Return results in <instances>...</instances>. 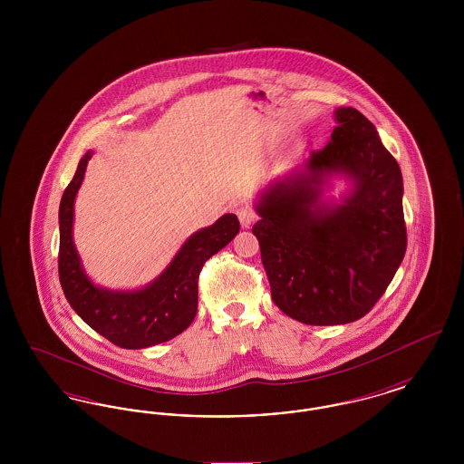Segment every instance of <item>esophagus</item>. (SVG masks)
<instances>
[{"label":"esophagus","instance_id":"obj_1","mask_svg":"<svg viewBox=\"0 0 464 464\" xmlns=\"http://www.w3.org/2000/svg\"><path fill=\"white\" fill-rule=\"evenodd\" d=\"M238 219H240V224H242V227H250L254 222H256V219H257V214H256V210L254 208H250V207H240L238 208Z\"/></svg>","mask_w":464,"mask_h":464}]
</instances>
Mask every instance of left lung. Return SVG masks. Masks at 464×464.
<instances>
[{"label": "left lung", "mask_w": 464, "mask_h": 464, "mask_svg": "<svg viewBox=\"0 0 464 464\" xmlns=\"http://www.w3.org/2000/svg\"><path fill=\"white\" fill-rule=\"evenodd\" d=\"M311 153L304 176L273 184L256 207L252 233L275 304L306 325H341L365 316L392 284L407 248L403 180L374 125L353 108ZM354 179L344 206L320 208L324 175Z\"/></svg>", "instance_id": "8db88e82"}]
</instances>
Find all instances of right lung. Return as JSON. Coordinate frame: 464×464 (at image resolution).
<instances>
[{"mask_svg": "<svg viewBox=\"0 0 464 464\" xmlns=\"http://www.w3.org/2000/svg\"><path fill=\"white\" fill-rule=\"evenodd\" d=\"M90 158L92 151L80 160L59 208V280L67 303L87 325L120 348L140 350L170 341L197 316L201 267L237 237L240 222L235 214H226L195 233L161 276L142 290L110 292L93 287L72 243V205Z\"/></svg>", "mask_w": 464, "mask_h": 464, "instance_id": "add662e5", "label": "right lung"}]
</instances>
